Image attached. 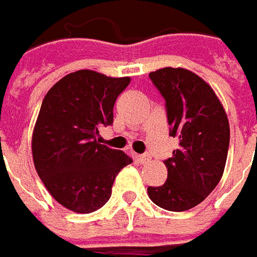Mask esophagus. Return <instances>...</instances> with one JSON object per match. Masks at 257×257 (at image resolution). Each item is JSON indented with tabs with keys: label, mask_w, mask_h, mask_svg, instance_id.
<instances>
[{
	"label": "esophagus",
	"mask_w": 257,
	"mask_h": 257,
	"mask_svg": "<svg viewBox=\"0 0 257 257\" xmlns=\"http://www.w3.org/2000/svg\"><path fill=\"white\" fill-rule=\"evenodd\" d=\"M137 159L141 165H145V163H148V162L151 161V158H149L148 155H138Z\"/></svg>",
	"instance_id": "esophagus-1"
}]
</instances>
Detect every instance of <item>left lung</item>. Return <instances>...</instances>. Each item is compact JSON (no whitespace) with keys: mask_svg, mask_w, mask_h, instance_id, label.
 Listing matches in <instances>:
<instances>
[{"mask_svg":"<svg viewBox=\"0 0 257 257\" xmlns=\"http://www.w3.org/2000/svg\"><path fill=\"white\" fill-rule=\"evenodd\" d=\"M149 77L166 101L170 136L178 138V149L165 161V184L148 187V195L162 209L185 212L205 201L221 180L228 117L212 87L188 69L163 67Z\"/></svg>","mask_w":257,"mask_h":257,"instance_id":"8db88e82","label":"left lung"}]
</instances>
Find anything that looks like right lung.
Returning <instances> with one entry per match:
<instances>
[{
  "label": "right lung",
  "instance_id": "obj_1",
  "mask_svg": "<svg viewBox=\"0 0 257 257\" xmlns=\"http://www.w3.org/2000/svg\"><path fill=\"white\" fill-rule=\"evenodd\" d=\"M130 80L77 70L62 77L43 99L33 130V162L52 198L72 212L101 209L117 173L133 162L130 155L95 138L99 125L113 123L116 98Z\"/></svg>",
  "mask_w": 257,
  "mask_h": 257
}]
</instances>
